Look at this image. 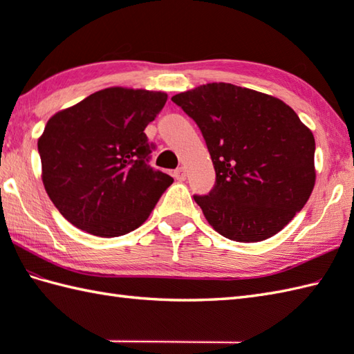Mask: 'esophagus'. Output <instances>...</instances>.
<instances>
[{
  "mask_svg": "<svg viewBox=\"0 0 354 354\" xmlns=\"http://www.w3.org/2000/svg\"><path fill=\"white\" fill-rule=\"evenodd\" d=\"M173 176H175V179H178V181H185L187 170L184 167H179L175 171H173Z\"/></svg>",
  "mask_w": 354,
  "mask_h": 354,
  "instance_id": "1",
  "label": "esophagus"
}]
</instances>
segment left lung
<instances>
[{"mask_svg":"<svg viewBox=\"0 0 354 354\" xmlns=\"http://www.w3.org/2000/svg\"><path fill=\"white\" fill-rule=\"evenodd\" d=\"M171 100L196 122L212 155L216 184L193 198L221 236L261 242L301 212L317 179L315 138L289 104L223 82Z\"/></svg>","mask_w":354,"mask_h":354,"instance_id":"left-lung-1","label":"left lung"}]
</instances>
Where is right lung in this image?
<instances>
[{"instance_id":"right-lung-1","label":"right lung","mask_w":354,"mask_h":354,"mask_svg":"<svg viewBox=\"0 0 354 354\" xmlns=\"http://www.w3.org/2000/svg\"><path fill=\"white\" fill-rule=\"evenodd\" d=\"M167 94L104 88L56 112L37 140L42 183L66 221L99 237L137 230L173 178L150 167L146 126Z\"/></svg>"}]
</instances>
